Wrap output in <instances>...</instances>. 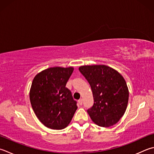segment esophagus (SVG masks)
<instances>
[{"label": "esophagus", "instance_id": "obj_1", "mask_svg": "<svg viewBox=\"0 0 154 154\" xmlns=\"http://www.w3.org/2000/svg\"><path fill=\"white\" fill-rule=\"evenodd\" d=\"M78 102H79V104L81 105H82V104H83V99H79V101H78Z\"/></svg>", "mask_w": 154, "mask_h": 154}]
</instances>
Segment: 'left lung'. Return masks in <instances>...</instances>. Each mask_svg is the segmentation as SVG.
Wrapping results in <instances>:
<instances>
[{"label": "left lung", "instance_id": "obj_1", "mask_svg": "<svg viewBox=\"0 0 154 154\" xmlns=\"http://www.w3.org/2000/svg\"><path fill=\"white\" fill-rule=\"evenodd\" d=\"M90 84L94 104L87 110L92 121L101 127L115 125L127 109L129 90L124 78L116 69L104 65L79 68Z\"/></svg>", "mask_w": 154, "mask_h": 154}]
</instances>
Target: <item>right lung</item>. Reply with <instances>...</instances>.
Wrapping results in <instances>:
<instances>
[{
    "instance_id": "1",
    "label": "right lung",
    "mask_w": 154,
    "mask_h": 154,
    "mask_svg": "<svg viewBox=\"0 0 154 154\" xmlns=\"http://www.w3.org/2000/svg\"><path fill=\"white\" fill-rule=\"evenodd\" d=\"M73 70L72 67H50L33 79L30 101L36 116L48 128H65L77 109V102L65 87Z\"/></svg>"
}]
</instances>
